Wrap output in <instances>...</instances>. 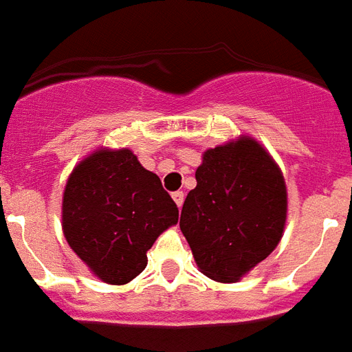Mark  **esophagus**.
I'll return each mask as SVG.
<instances>
[{
    "mask_svg": "<svg viewBox=\"0 0 352 352\" xmlns=\"http://www.w3.org/2000/svg\"><path fill=\"white\" fill-rule=\"evenodd\" d=\"M173 199L176 201V205H178V207H182V205H184L185 194L182 192V190H176V192H173Z\"/></svg>",
    "mask_w": 352,
    "mask_h": 352,
    "instance_id": "obj_1",
    "label": "esophagus"
}]
</instances>
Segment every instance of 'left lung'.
<instances>
[{
    "label": "left lung",
    "instance_id": "8db88e82",
    "mask_svg": "<svg viewBox=\"0 0 352 352\" xmlns=\"http://www.w3.org/2000/svg\"><path fill=\"white\" fill-rule=\"evenodd\" d=\"M285 220L283 174L254 138L205 151L179 218L205 276L238 282L276 249Z\"/></svg>",
    "mask_w": 352,
    "mask_h": 352
}]
</instances>
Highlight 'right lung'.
Here are the masks:
<instances>
[{
	"label": "right lung",
	"mask_w": 352,
	"mask_h": 352,
	"mask_svg": "<svg viewBox=\"0 0 352 352\" xmlns=\"http://www.w3.org/2000/svg\"><path fill=\"white\" fill-rule=\"evenodd\" d=\"M178 223V207L129 148H98L70 173L61 227L92 274L125 285L147 267V251Z\"/></svg>",
	"instance_id": "add662e5"
}]
</instances>
